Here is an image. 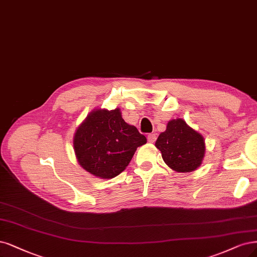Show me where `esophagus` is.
<instances>
[{"label":"esophagus","mask_w":257,"mask_h":257,"mask_svg":"<svg viewBox=\"0 0 257 257\" xmlns=\"http://www.w3.org/2000/svg\"><path fill=\"white\" fill-rule=\"evenodd\" d=\"M155 140H156V135L155 134H149L148 135V141L150 144H153V143H155Z\"/></svg>","instance_id":"1"}]
</instances>
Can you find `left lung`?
I'll return each mask as SVG.
<instances>
[{"instance_id": "left-lung-1", "label": "left lung", "mask_w": 257, "mask_h": 257, "mask_svg": "<svg viewBox=\"0 0 257 257\" xmlns=\"http://www.w3.org/2000/svg\"><path fill=\"white\" fill-rule=\"evenodd\" d=\"M155 147L164 162L173 171L187 173L197 170L205 156V139L181 118L168 122Z\"/></svg>"}]
</instances>
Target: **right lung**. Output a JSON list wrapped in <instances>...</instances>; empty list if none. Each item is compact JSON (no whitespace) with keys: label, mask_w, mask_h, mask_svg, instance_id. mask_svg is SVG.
<instances>
[{"label":"right lung","mask_w":257,"mask_h":257,"mask_svg":"<svg viewBox=\"0 0 257 257\" xmlns=\"http://www.w3.org/2000/svg\"><path fill=\"white\" fill-rule=\"evenodd\" d=\"M147 138L122 118L120 108H95L87 114L73 136L77 163L103 180L120 174Z\"/></svg>","instance_id":"add662e5"}]
</instances>
